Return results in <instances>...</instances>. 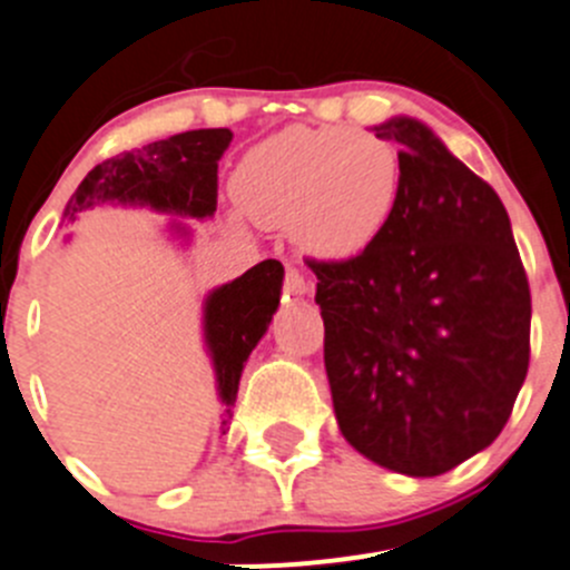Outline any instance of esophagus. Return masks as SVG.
Returning <instances> with one entry per match:
<instances>
[{"mask_svg": "<svg viewBox=\"0 0 570 570\" xmlns=\"http://www.w3.org/2000/svg\"><path fill=\"white\" fill-rule=\"evenodd\" d=\"M285 291L291 293V296H296V298L307 296L309 283L302 277V272H298V268L291 266V268H287V272H285Z\"/></svg>", "mask_w": 570, "mask_h": 570, "instance_id": "1", "label": "esophagus"}]
</instances>
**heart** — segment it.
<instances>
[{
  "label": "heart",
  "instance_id": "obj_1",
  "mask_svg": "<svg viewBox=\"0 0 570 570\" xmlns=\"http://www.w3.org/2000/svg\"><path fill=\"white\" fill-rule=\"evenodd\" d=\"M240 213L291 227L307 257L346 263L368 252L402 199L396 146L346 127H291L263 140L233 177Z\"/></svg>",
  "mask_w": 570,
  "mask_h": 570
}]
</instances>
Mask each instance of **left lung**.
I'll return each instance as SVG.
<instances>
[{"mask_svg":"<svg viewBox=\"0 0 570 570\" xmlns=\"http://www.w3.org/2000/svg\"><path fill=\"white\" fill-rule=\"evenodd\" d=\"M374 132L402 146V199L368 252L309 261L324 365L363 458L438 476L504 430L527 380L532 296L499 194L415 118Z\"/></svg>","mask_w":570,"mask_h":570,"instance_id":"obj_1","label":"left lung"}]
</instances>
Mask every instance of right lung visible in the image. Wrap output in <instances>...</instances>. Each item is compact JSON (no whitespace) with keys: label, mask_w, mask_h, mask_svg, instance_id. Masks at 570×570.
<instances>
[{"label":"right lung","mask_w":570,"mask_h":570,"mask_svg":"<svg viewBox=\"0 0 570 570\" xmlns=\"http://www.w3.org/2000/svg\"><path fill=\"white\" fill-rule=\"evenodd\" d=\"M229 129H190L144 149L121 151L99 163L66 205L63 218L99 205H146L160 213L210 218L218 199V160L227 151ZM185 233L183 224H177ZM285 268L279 261H263L233 283L216 287L205 302V343L213 357L218 399L227 410L222 432L229 430L238 382L252 348L261 343L279 307Z\"/></svg>","instance_id":"obj_1"}]
</instances>
